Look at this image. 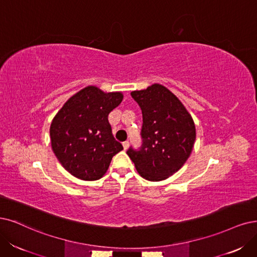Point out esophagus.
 <instances>
[{"label": "esophagus", "mask_w": 257, "mask_h": 257, "mask_svg": "<svg viewBox=\"0 0 257 257\" xmlns=\"http://www.w3.org/2000/svg\"><path fill=\"white\" fill-rule=\"evenodd\" d=\"M122 147H123V149H128V147H129V142L128 141H126V142H123L122 143Z\"/></svg>", "instance_id": "esophagus-1"}]
</instances>
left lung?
I'll use <instances>...</instances> for the list:
<instances>
[{"instance_id":"8db88e82","label":"left lung","mask_w":257,"mask_h":257,"mask_svg":"<svg viewBox=\"0 0 257 257\" xmlns=\"http://www.w3.org/2000/svg\"><path fill=\"white\" fill-rule=\"evenodd\" d=\"M131 96L143 114V147H130L127 155L142 178L162 181L177 173L191 156L196 141L194 119L176 95L160 83L132 91Z\"/></svg>"}]
</instances>
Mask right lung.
<instances>
[{"label": "right lung", "mask_w": 257, "mask_h": 257, "mask_svg": "<svg viewBox=\"0 0 257 257\" xmlns=\"http://www.w3.org/2000/svg\"><path fill=\"white\" fill-rule=\"evenodd\" d=\"M121 92L101 91L88 85L64 102L54 116L51 144L65 170L84 181H95L107 173L113 156L122 150L114 140L109 113L121 102Z\"/></svg>", "instance_id": "add662e5"}]
</instances>
